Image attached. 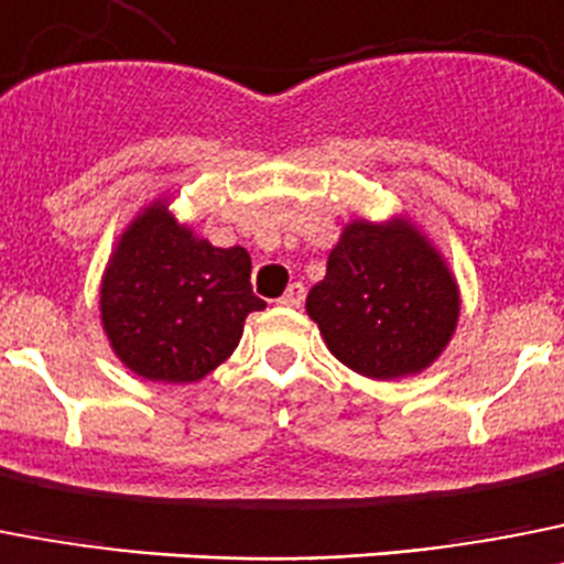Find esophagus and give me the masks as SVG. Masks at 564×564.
I'll return each instance as SVG.
<instances>
[{
    "mask_svg": "<svg viewBox=\"0 0 564 564\" xmlns=\"http://www.w3.org/2000/svg\"><path fill=\"white\" fill-rule=\"evenodd\" d=\"M303 297H306V286H303V283H289V289H286V292H283L281 301H278V303H283V306H292V310H297V306H301V303H303Z\"/></svg>",
    "mask_w": 564,
    "mask_h": 564,
    "instance_id": "34e87169",
    "label": "esophagus"
}]
</instances>
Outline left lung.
I'll return each instance as SVG.
<instances>
[{
	"mask_svg": "<svg viewBox=\"0 0 564 564\" xmlns=\"http://www.w3.org/2000/svg\"><path fill=\"white\" fill-rule=\"evenodd\" d=\"M306 312L340 364L394 380L425 369L443 351L457 326L459 297L440 254L414 229L357 221L332 249Z\"/></svg>",
	"mask_w": 564,
	"mask_h": 564,
	"instance_id": "obj_1",
	"label": "left lung"
}]
</instances>
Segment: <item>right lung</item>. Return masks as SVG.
Listing matches in <instances>:
<instances>
[{"label": "right lung", "instance_id": "obj_1", "mask_svg": "<svg viewBox=\"0 0 564 564\" xmlns=\"http://www.w3.org/2000/svg\"><path fill=\"white\" fill-rule=\"evenodd\" d=\"M249 272L247 249L198 241L155 204L124 232L101 286L112 349L147 380H200L232 355L249 312L267 306Z\"/></svg>", "mask_w": 564, "mask_h": 564}]
</instances>
